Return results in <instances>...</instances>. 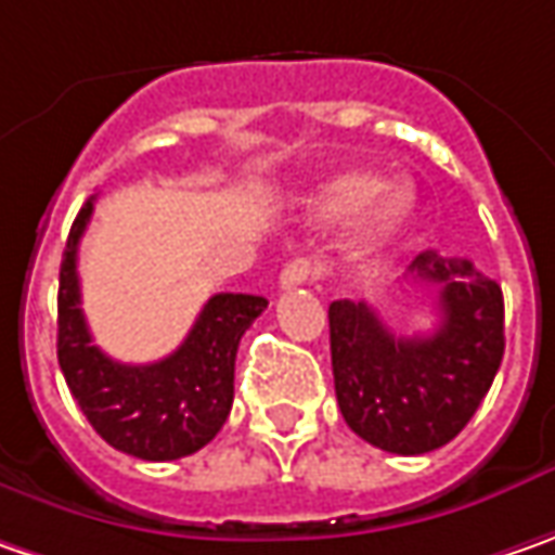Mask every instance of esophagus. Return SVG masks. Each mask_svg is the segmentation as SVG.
<instances>
[{"instance_id": "esophagus-1", "label": "esophagus", "mask_w": 555, "mask_h": 555, "mask_svg": "<svg viewBox=\"0 0 555 555\" xmlns=\"http://www.w3.org/2000/svg\"><path fill=\"white\" fill-rule=\"evenodd\" d=\"M317 263L310 257H295L292 263H285V270L279 273V288H295V285H307L317 279Z\"/></svg>"}]
</instances>
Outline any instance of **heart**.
<instances>
[{
  "mask_svg": "<svg viewBox=\"0 0 555 555\" xmlns=\"http://www.w3.org/2000/svg\"><path fill=\"white\" fill-rule=\"evenodd\" d=\"M307 210L317 223H335L360 214L345 248L353 260H370L410 230L416 217V192L403 182L385 185V180L370 170H345L325 180L307 198Z\"/></svg>",
  "mask_w": 555,
  "mask_h": 555,
  "instance_id": "heart-1",
  "label": "heart"
}]
</instances>
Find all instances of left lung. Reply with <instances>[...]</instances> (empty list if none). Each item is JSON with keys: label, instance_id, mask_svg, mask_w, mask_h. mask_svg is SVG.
<instances>
[{"label": "left lung", "instance_id": "obj_1", "mask_svg": "<svg viewBox=\"0 0 555 555\" xmlns=\"http://www.w3.org/2000/svg\"><path fill=\"white\" fill-rule=\"evenodd\" d=\"M406 276L438 292L441 325L400 338L363 301L328 304L341 416L378 450L420 456L453 441L503 360V292L469 260L416 254Z\"/></svg>", "mask_w": 555, "mask_h": 555}]
</instances>
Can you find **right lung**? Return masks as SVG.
I'll list each match as a JSON object with an SVG mask.
<instances>
[{
	"mask_svg": "<svg viewBox=\"0 0 555 555\" xmlns=\"http://www.w3.org/2000/svg\"><path fill=\"white\" fill-rule=\"evenodd\" d=\"M92 217L80 207L59 276V366L89 425L114 450L139 460H180L202 450L232 410L235 350L245 328L263 313L260 295H214L192 332L170 357L130 366L92 345L80 310L77 248Z\"/></svg>",
	"mask_w": 555,
	"mask_h": 555,
	"instance_id": "add662e5",
	"label": "right lung"
}]
</instances>
